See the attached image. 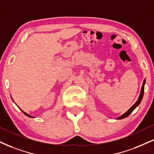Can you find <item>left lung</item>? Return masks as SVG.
I'll return each mask as SVG.
<instances>
[{"label": "left lung", "mask_w": 154, "mask_h": 154, "mask_svg": "<svg viewBox=\"0 0 154 154\" xmlns=\"http://www.w3.org/2000/svg\"><path fill=\"white\" fill-rule=\"evenodd\" d=\"M145 83H146V80L145 79H144V81H143V85H142V87H141V94H140V95H139V97H138V99L137 100V101L134 104V105H133L128 110V111H127L126 113H123V114L122 115V116H119V118H117L116 119H125V118H126L127 116H129L131 113H132V111H134V109H136V107H137V106L139 105L140 104V103H141V100H142V98H143V92H144V85H145Z\"/></svg>", "instance_id": "left-lung-1"}]
</instances>
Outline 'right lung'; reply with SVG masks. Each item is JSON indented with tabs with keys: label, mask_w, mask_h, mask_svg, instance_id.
Listing matches in <instances>:
<instances>
[{
	"label": "right lung",
	"mask_w": 154,
	"mask_h": 154,
	"mask_svg": "<svg viewBox=\"0 0 154 154\" xmlns=\"http://www.w3.org/2000/svg\"><path fill=\"white\" fill-rule=\"evenodd\" d=\"M19 109H20V108H19ZM20 110H21V109H20ZM21 111H22V110H21ZM23 112V113H24V114L25 115H26V116H28V117H30V118H34V117H33V116H31V115H29V114H28V113H26V112H24L23 111H22Z\"/></svg>",
	"instance_id": "add662e5"
}]
</instances>
